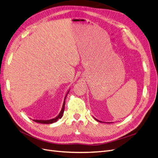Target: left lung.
<instances>
[{"instance_id": "1", "label": "left lung", "mask_w": 158, "mask_h": 158, "mask_svg": "<svg viewBox=\"0 0 158 158\" xmlns=\"http://www.w3.org/2000/svg\"><path fill=\"white\" fill-rule=\"evenodd\" d=\"M95 118V120H96V121H98V122H100V123H101V122H102V121H99V120H98V119H96V118Z\"/></svg>"}]
</instances>
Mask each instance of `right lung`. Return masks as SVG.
I'll return each instance as SVG.
<instances>
[{"mask_svg":"<svg viewBox=\"0 0 158 158\" xmlns=\"http://www.w3.org/2000/svg\"><path fill=\"white\" fill-rule=\"evenodd\" d=\"M69 91H68L67 94H66L65 97H64V102H63V107H62L61 109V111L59 113V114L57 115L56 117L53 118H51V119H49V120H37V119H33V121H35L36 123H42V124H51V123H55L57 121L59 120V119L61 118V117H63V113H64V106H65V99H66V96H67L68 94L69 93Z\"/></svg>","mask_w":158,"mask_h":158,"instance_id":"obj_1","label":"right lung"}]
</instances>
